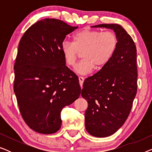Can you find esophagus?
<instances>
[{
    "label": "esophagus",
    "mask_w": 152,
    "mask_h": 152,
    "mask_svg": "<svg viewBox=\"0 0 152 152\" xmlns=\"http://www.w3.org/2000/svg\"><path fill=\"white\" fill-rule=\"evenodd\" d=\"M84 78L82 77H79V82H80V85L81 86V88H82V86H83V83H84Z\"/></svg>",
    "instance_id": "esophagus-1"
}]
</instances>
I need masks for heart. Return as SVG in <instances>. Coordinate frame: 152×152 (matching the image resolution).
<instances>
[{
    "instance_id": "obj_1",
    "label": "heart",
    "mask_w": 152,
    "mask_h": 152,
    "mask_svg": "<svg viewBox=\"0 0 152 152\" xmlns=\"http://www.w3.org/2000/svg\"><path fill=\"white\" fill-rule=\"evenodd\" d=\"M118 39L112 31L84 29L72 37V43L65 41L61 45L64 62L68 67L74 68L82 53L84 59L76 66V71L88 74L95 67L100 69L107 65L117 49Z\"/></svg>"
}]
</instances>
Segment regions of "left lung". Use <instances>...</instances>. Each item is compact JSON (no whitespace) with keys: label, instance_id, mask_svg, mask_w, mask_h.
Masks as SVG:
<instances>
[{"label":"left lung","instance_id":"1","mask_svg":"<svg viewBox=\"0 0 152 152\" xmlns=\"http://www.w3.org/2000/svg\"><path fill=\"white\" fill-rule=\"evenodd\" d=\"M93 28L113 29L118 39L117 49L102 69L84 81L82 96L88 102L85 111L86 129L104 138L123 125L137 93L136 47L132 37L118 24H100Z\"/></svg>","mask_w":152,"mask_h":152}]
</instances>
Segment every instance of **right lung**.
Returning a JSON list of instances; mask_svg holds the SVG:
<instances>
[{"mask_svg":"<svg viewBox=\"0 0 152 152\" xmlns=\"http://www.w3.org/2000/svg\"><path fill=\"white\" fill-rule=\"evenodd\" d=\"M77 28L44 18L30 26L20 40L14 91L23 119L36 132H57L62 109L80 95L77 76L66 66L61 53L66 36Z\"/></svg>","mask_w":152,"mask_h":152,"instance_id":"right-lung-1","label":"right lung"}]
</instances>
